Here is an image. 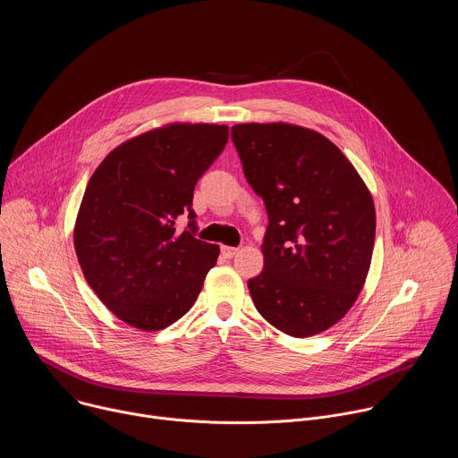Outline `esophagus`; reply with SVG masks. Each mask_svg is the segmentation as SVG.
Segmentation results:
<instances>
[{"mask_svg":"<svg viewBox=\"0 0 458 458\" xmlns=\"http://www.w3.org/2000/svg\"><path fill=\"white\" fill-rule=\"evenodd\" d=\"M239 248H233V246H221V253L225 259H232L235 253H237Z\"/></svg>","mask_w":458,"mask_h":458,"instance_id":"1","label":"esophagus"}]
</instances>
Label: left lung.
<instances>
[{"label":"left lung","mask_w":458,"mask_h":458,"mask_svg":"<svg viewBox=\"0 0 458 458\" xmlns=\"http://www.w3.org/2000/svg\"><path fill=\"white\" fill-rule=\"evenodd\" d=\"M244 177L265 201V270L248 281L257 311L292 337L337 324L357 301L375 244L373 198L322 134L290 123L232 126Z\"/></svg>","instance_id":"8db88e82"}]
</instances>
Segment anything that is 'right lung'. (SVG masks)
Returning a JSON list of instances; mask_svg holds the SVG:
<instances>
[{"instance_id": "add662e5", "label": "right lung", "mask_w": 458, "mask_h": 458, "mask_svg": "<svg viewBox=\"0 0 458 458\" xmlns=\"http://www.w3.org/2000/svg\"><path fill=\"white\" fill-rule=\"evenodd\" d=\"M226 143V124L170 123L121 143L92 174L74 248L87 283L119 320L157 332L201 293L219 246L193 237V188ZM184 213L189 230L177 233Z\"/></svg>"}]
</instances>
